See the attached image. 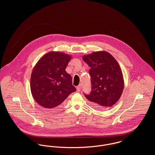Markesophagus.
<instances>
[{
	"label": "esophagus",
	"mask_w": 155,
	"mask_h": 155,
	"mask_svg": "<svg viewBox=\"0 0 155 155\" xmlns=\"http://www.w3.org/2000/svg\"><path fill=\"white\" fill-rule=\"evenodd\" d=\"M76 89H77V91H78V92H79V91H81V85L78 86V87H76Z\"/></svg>",
	"instance_id": "34e87169"
}]
</instances>
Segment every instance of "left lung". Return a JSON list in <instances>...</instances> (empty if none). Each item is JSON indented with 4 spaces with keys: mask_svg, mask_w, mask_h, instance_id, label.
Masks as SVG:
<instances>
[{
    "mask_svg": "<svg viewBox=\"0 0 155 155\" xmlns=\"http://www.w3.org/2000/svg\"><path fill=\"white\" fill-rule=\"evenodd\" d=\"M82 58L91 68L92 89L85 97L95 109L110 107L119 100L124 90L120 66L110 53L104 51L84 55Z\"/></svg>",
    "mask_w": 155,
    "mask_h": 155,
    "instance_id": "left-lung-1",
    "label": "left lung"
}]
</instances>
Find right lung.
<instances>
[{
    "label": "right lung",
    "mask_w": 155,
    "mask_h": 155,
    "mask_svg": "<svg viewBox=\"0 0 155 155\" xmlns=\"http://www.w3.org/2000/svg\"><path fill=\"white\" fill-rule=\"evenodd\" d=\"M72 56L51 51L42 56L34 67L30 78V89L35 100L48 111H56L76 89L66 68Z\"/></svg>",
    "instance_id": "obj_1"
}]
</instances>
